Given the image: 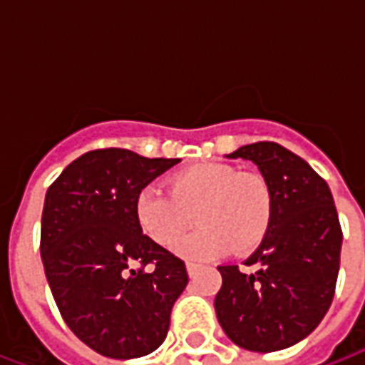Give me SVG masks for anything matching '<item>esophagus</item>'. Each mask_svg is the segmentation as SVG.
<instances>
[{"instance_id": "1", "label": "esophagus", "mask_w": 365, "mask_h": 365, "mask_svg": "<svg viewBox=\"0 0 365 365\" xmlns=\"http://www.w3.org/2000/svg\"><path fill=\"white\" fill-rule=\"evenodd\" d=\"M185 268H187V274L193 275L199 268H201V264H197V262H187V264H185Z\"/></svg>"}]
</instances>
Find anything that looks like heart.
Listing matches in <instances>:
<instances>
[{
    "label": "heart",
    "instance_id": "obj_1",
    "mask_svg": "<svg viewBox=\"0 0 365 365\" xmlns=\"http://www.w3.org/2000/svg\"><path fill=\"white\" fill-rule=\"evenodd\" d=\"M274 190L258 172L227 162H205L172 175L170 191L154 185L136 197V221L148 238L172 246L193 225L199 227L174 246L183 256L246 254L272 229Z\"/></svg>",
    "mask_w": 365,
    "mask_h": 365
}]
</instances>
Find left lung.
I'll use <instances>...</instances> for the list:
<instances>
[{
    "mask_svg": "<svg viewBox=\"0 0 365 365\" xmlns=\"http://www.w3.org/2000/svg\"><path fill=\"white\" fill-rule=\"evenodd\" d=\"M230 158L252 160L274 190L268 237L245 266L222 264L215 311L227 336L252 352H277L309 336L330 309L342 229L329 185L279 144H246Z\"/></svg>",
    "mask_w": 365,
    "mask_h": 365,
    "instance_id": "8db88e82",
    "label": "left lung"
}]
</instances>
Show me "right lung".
<instances>
[{
  "label": "right lung",
  "mask_w": 365,
  "mask_h": 365,
  "mask_svg": "<svg viewBox=\"0 0 365 365\" xmlns=\"http://www.w3.org/2000/svg\"><path fill=\"white\" fill-rule=\"evenodd\" d=\"M178 162L99 148L46 191L41 256L52 297L70 330L105 358L154 352L190 282L185 262L146 237L135 213L138 193Z\"/></svg>",
  "instance_id": "right-lung-1"
}]
</instances>
